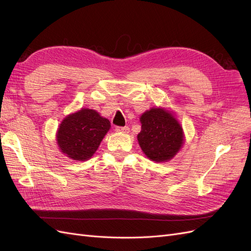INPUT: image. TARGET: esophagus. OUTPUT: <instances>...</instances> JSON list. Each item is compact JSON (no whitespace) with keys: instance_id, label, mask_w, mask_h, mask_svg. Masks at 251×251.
<instances>
[{"instance_id":"1","label":"esophagus","mask_w":251,"mask_h":251,"mask_svg":"<svg viewBox=\"0 0 251 251\" xmlns=\"http://www.w3.org/2000/svg\"><path fill=\"white\" fill-rule=\"evenodd\" d=\"M115 131L118 133H128L130 128H128V126H117L115 128Z\"/></svg>"}]
</instances>
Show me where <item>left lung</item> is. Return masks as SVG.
Instances as JSON below:
<instances>
[{
	"mask_svg": "<svg viewBox=\"0 0 251 251\" xmlns=\"http://www.w3.org/2000/svg\"><path fill=\"white\" fill-rule=\"evenodd\" d=\"M137 140L151 161L166 162L177 155L184 143V133L173 111L151 108L140 116Z\"/></svg>",
	"mask_w": 251,
	"mask_h": 251,
	"instance_id": "8db88e82",
	"label": "left lung"
}]
</instances>
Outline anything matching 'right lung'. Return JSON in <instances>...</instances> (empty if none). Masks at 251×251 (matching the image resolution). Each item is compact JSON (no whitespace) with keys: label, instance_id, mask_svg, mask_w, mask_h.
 I'll return each instance as SVG.
<instances>
[{"label":"right lung","instance_id":"add662e5","mask_svg":"<svg viewBox=\"0 0 251 251\" xmlns=\"http://www.w3.org/2000/svg\"><path fill=\"white\" fill-rule=\"evenodd\" d=\"M110 127L109 119L95 110L82 108L63 119L56 132V143L68 158L86 161L95 154Z\"/></svg>","mask_w":251,"mask_h":251}]
</instances>
